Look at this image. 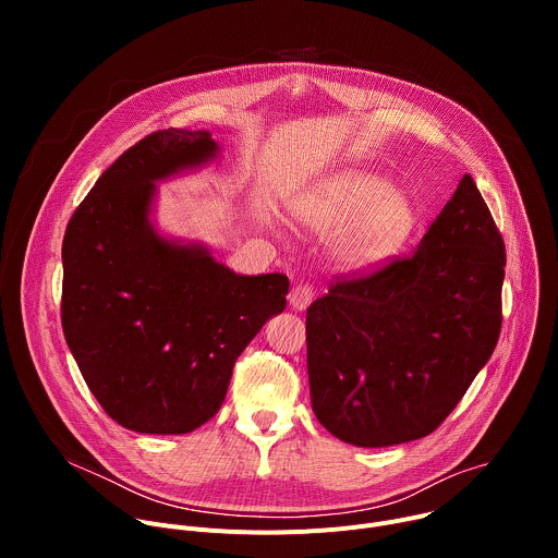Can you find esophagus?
<instances>
[{"label": "esophagus", "mask_w": 558, "mask_h": 558, "mask_svg": "<svg viewBox=\"0 0 558 558\" xmlns=\"http://www.w3.org/2000/svg\"><path fill=\"white\" fill-rule=\"evenodd\" d=\"M313 287H308V284H298V287H293L291 289V293H289V304H291V308H295V311H304L311 302H313Z\"/></svg>", "instance_id": "1"}]
</instances>
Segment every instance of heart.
<instances>
[{
	"label": "heart",
	"mask_w": 558,
	"mask_h": 558,
	"mask_svg": "<svg viewBox=\"0 0 558 558\" xmlns=\"http://www.w3.org/2000/svg\"><path fill=\"white\" fill-rule=\"evenodd\" d=\"M313 231L336 233L333 263L347 274H371L400 254L420 225L413 196L366 170H342L293 205Z\"/></svg>",
	"instance_id": "heart-1"
}]
</instances>
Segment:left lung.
<instances>
[{
  "mask_svg": "<svg viewBox=\"0 0 558 558\" xmlns=\"http://www.w3.org/2000/svg\"><path fill=\"white\" fill-rule=\"evenodd\" d=\"M504 267V238L465 174L411 258L306 308L317 422L360 448L430 435L497 347Z\"/></svg>",
  "mask_w": 558,
  "mask_h": 558,
  "instance_id": "1",
  "label": "left lung"
}]
</instances>
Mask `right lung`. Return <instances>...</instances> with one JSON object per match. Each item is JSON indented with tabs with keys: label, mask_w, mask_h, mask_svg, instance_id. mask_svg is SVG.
I'll return each instance as SVG.
<instances>
[{
	"label": "right lung",
	"mask_w": 558,
	"mask_h": 558,
	"mask_svg": "<svg viewBox=\"0 0 558 558\" xmlns=\"http://www.w3.org/2000/svg\"><path fill=\"white\" fill-rule=\"evenodd\" d=\"M207 130H163L123 151L72 214L61 247V325L104 411L145 435L211 420L233 364L284 311V274L241 276L198 241L156 227L158 183L214 163Z\"/></svg>",
	"instance_id": "right-lung-1"
}]
</instances>
